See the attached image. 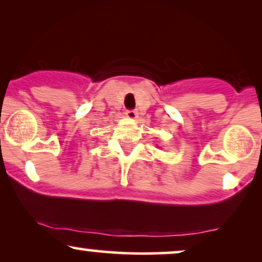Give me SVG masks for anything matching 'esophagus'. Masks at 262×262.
Wrapping results in <instances>:
<instances>
[{
  "mask_svg": "<svg viewBox=\"0 0 262 262\" xmlns=\"http://www.w3.org/2000/svg\"><path fill=\"white\" fill-rule=\"evenodd\" d=\"M125 116L130 119H135L138 117V112L134 110H128V111H125Z\"/></svg>",
  "mask_w": 262,
  "mask_h": 262,
  "instance_id": "esophagus-1",
  "label": "esophagus"
}]
</instances>
